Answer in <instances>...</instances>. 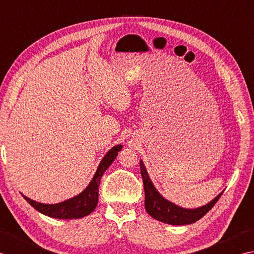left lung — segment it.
Returning a JSON list of instances; mask_svg holds the SVG:
<instances>
[{
  "label": "left lung",
  "instance_id": "left-lung-1",
  "mask_svg": "<svg viewBox=\"0 0 254 254\" xmlns=\"http://www.w3.org/2000/svg\"><path fill=\"white\" fill-rule=\"evenodd\" d=\"M140 173L144 189V206L147 213L154 219L170 225H189L197 221L213 208L222 193L207 205L196 209H185L164 199L154 189L142 161H140Z\"/></svg>",
  "mask_w": 254,
  "mask_h": 254
}]
</instances>
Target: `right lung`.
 <instances>
[{
	"label": "right lung",
	"mask_w": 254,
	"mask_h": 254,
	"mask_svg": "<svg viewBox=\"0 0 254 254\" xmlns=\"http://www.w3.org/2000/svg\"><path fill=\"white\" fill-rule=\"evenodd\" d=\"M122 150V144L113 147L110 151L106 153V156L103 158L98 169L94 175V178L91 181L90 185L75 197L62 201L59 204L48 205V204H41L37 203L33 199H30L26 196L23 197L32 205L36 210L39 213L47 215L49 217H54V218L59 219H75L81 218V217L87 216L91 214L93 210L95 209L98 201V186H100L101 178L103 177L107 168L110 167L112 162L117 157L118 151Z\"/></svg>",
	"instance_id": "1"
}]
</instances>
